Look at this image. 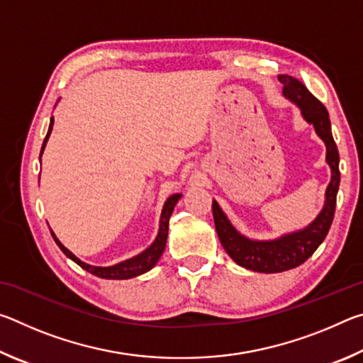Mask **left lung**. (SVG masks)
Masks as SVG:
<instances>
[{
  "instance_id": "obj_1",
  "label": "left lung",
  "mask_w": 363,
  "mask_h": 363,
  "mask_svg": "<svg viewBox=\"0 0 363 363\" xmlns=\"http://www.w3.org/2000/svg\"><path fill=\"white\" fill-rule=\"evenodd\" d=\"M284 84V96L301 108L303 118L314 126L317 136L327 145V163L331 168V181L325 192V205L318 216L304 229L286 233L275 240H251L242 235L230 224L218 201L213 200V216L218 237L233 261L245 269L255 272L275 274L294 269L314 255L320 247L333 223L336 194L340 189V153L331 134V123L327 108L312 96V93L299 79L290 75H279Z\"/></svg>"
}]
</instances>
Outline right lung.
<instances>
[{
	"label": "right lung",
	"mask_w": 363,
	"mask_h": 363,
	"mask_svg": "<svg viewBox=\"0 0 363 363\" xmlns=\"http://www.w3.org/2000/svg\"><path fill=\"white\" fill-rule=\"evenodd\" d=\"M52 125H54V118H51V123H49V130L48 134L45 138V143H43L41 147V153H40V158L43 155V150H45L46 143L49 139V134L52 131ZM182 196V194H174L171 195L169 199L167 200V203L163 206V211H162V218H160V229H158V235L155 238V242H153L149 248L144 250L143 253L131 257V259H126V261H121L118 264H115V266H108V267H99V266H91V264H86L83 261H79L78 257L72 253V251L67 250L62 243L59 242V238L54 235V232L51 230V235L54 238V242L59 245V248L64 251V255L67 257H70L73 262H77L79 267L88 270L96 277H101V279H110V280H126V279H133V277H138L140 274H145L147 270H150L155 264L158 262L160 256L164 251V247H167V238H168V225H169V218H171V213H173L174 206L177 203V200H179Z\"/></svg>",
	"instance_id": "right-lung-1"
}]
</instances>
